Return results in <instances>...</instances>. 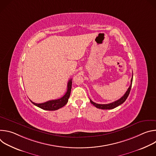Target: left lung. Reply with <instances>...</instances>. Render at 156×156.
<instances>
[{
  "mask_svg": "<svg viewBox=\"0 0 156 156\" xmlns=\"http://www.w3.org/2000/svg\"><path fill=\"white\" fill-rule=\"evenodd\" d=\"M132 81H133V75H132V78H131V84L128 87V89L127 90L126 92L125 93V94L120 98L119 99V100L114 102H112V103H110V104H96L95 102H94L93 101H91L90 99V102L91 103L94 105L96 107L98 108H101V109H112V108H114L117 107H118L119 105H121L122 104H123L125 101L126 99H127L129 94V92H130V90H131V86H132Z\"/></svg>",
  "mask_w": 156,
  "mask_h": 156,
  "instance_id": "8db88e82",
  "label": "left lung"
}]
</instances>
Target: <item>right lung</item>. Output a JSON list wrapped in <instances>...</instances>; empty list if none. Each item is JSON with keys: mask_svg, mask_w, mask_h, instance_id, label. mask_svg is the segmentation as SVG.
<instances>
[{"mask_svg": "<svg viewBox=\"0 0 156 156\" xmlns=\"http://www.w3.org/2000/svg\"><path fill=\"white\" fill-rule=\"evenodd\" d=\"M72 79L70 80L68 82L67 84V91H66L65 95L62 97L60 99H55V100H51L47 101L46 102L41 103V104H37L32 102L31 100V102L37 107L46 110H56L59 109L60 108L63 107L66 103L68 102L71 93V89H72Z\"/></svg>", "mask_w": 156, "mask_h": 156, "instance_id": "1", "label": "right lung"}]
</instances>
